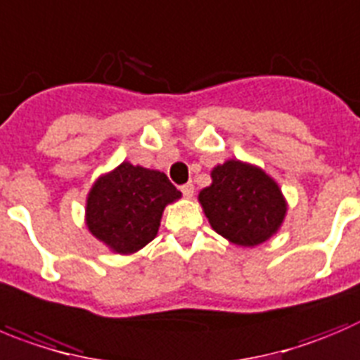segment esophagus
<instances>
[{"label": "esophagus", "mask_w": 360, "mask_h": 360, "mask_svg": "<svg viewBox=\"0 0 360 360\" xmlns=\"http://www.w3.org/2000/svg\"><path fill=\"white\" fill-rule=\"evenodd\" d=\"M193 190H195V188H193V184L191 183H186L181 186V191H183V195L186 197V199H191V195H193Z\"/></svg>", "instance_id": "34e87169"}]
</instances>
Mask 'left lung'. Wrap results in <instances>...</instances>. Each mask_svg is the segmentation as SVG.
I'll return each mask as SVG.
<instances>
[{
	"label": "left lung",
	"instance_id": "8db88e82",
	"mask_svg": "<svg viewBox=\"0 0 360 360\" xmlns=\"http://www.w3.org/2000/svg\"><path fill=\"white\" fill-rule=\"evenodd\" d=\"M213 183L199 193L211 227L241 247H254L277 233L286 217L278 184L254 167L229 160L214 167Z\"/></svg>",
	"mask_w": 360,
	"mask_h": 360
}]
</instances>
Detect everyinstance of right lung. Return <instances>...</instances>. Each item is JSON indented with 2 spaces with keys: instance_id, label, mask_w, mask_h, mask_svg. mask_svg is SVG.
I'll return each mask as SVG.
<instances>
[{
  "instance_id": "add662e5",
  "label": "right lung",
  "mask_w": 360,
  "mask_h": 360,
  "mask_svg": "<svg viewBox=\"0 0 360 360\" xmlns=\"http://www.w3.org/2000/svg\"><path fill=\"white\" fill-rule=\"evenodd\" d=\"M179 197L163 172L124 161L90 190L86 226L113 252L133 254L156 238L165 206Z\"/></svg>"
}]
</instances>
